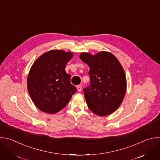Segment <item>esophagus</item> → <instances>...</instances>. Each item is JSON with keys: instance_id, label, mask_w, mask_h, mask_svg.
<instances>
[{"instance_id": "esophagus-1", "label": "esophagus", "mask_w": 160, "mask_h": 160, "mask_svg": "<svg viewBox=\"0 0 160 160\" xmlns=\"http://www.w3.org/2000/svg\"><path fill=\"white\" fill-rule=\"evenodd\" d=\"M77 90H78V92H80V91L82 90V86L81 85H78V86L77 87Z\"/></svg>"}]
</instances>
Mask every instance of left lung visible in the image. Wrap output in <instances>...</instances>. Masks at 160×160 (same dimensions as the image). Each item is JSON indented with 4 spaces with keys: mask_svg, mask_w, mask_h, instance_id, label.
Returning a JSON list of instances; mask_svg holds the SVG:
<instances>
[{
    "mask_svg": "<svg viewBox=\"0 0 160 160\" xmlns=\"http://www.w3.org/2000/svg\"><path fill=\"white\" fill-rule=\"evenodd\" d=\"M80 58L90 67V85L83 89L88 108L99 116L113 113L121 105L126 92V77L120 62L107 51L95 55L82 52Z\"/></svg>",
    "mask_w": 160,
    "mask_h": 160,
    "instance_id": "1",
    "label": "left lung"
}]
</instances>
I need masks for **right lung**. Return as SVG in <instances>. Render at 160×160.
Returning a JSON list of instances; mask_svg holds the SVG:
<instances>
[{
	"label": "right lung",
	"mask_w": 160,
	"mask_h": 160,
	"mask_svg": "<svg viewBox=\"0 0 160 160\" xmlns=\"http://www.w3.org/2000/svg\"><path fill=\"white\" fill-rule=\"evenodd\" d=\"M72 52L50 50L40 56L32 65L27 80L29 95L40 111L55 114L63 109L77 92L70 83L65 67L72 58Z\"/></svg>",
	"instance_id": "1"
}]
</instances>
